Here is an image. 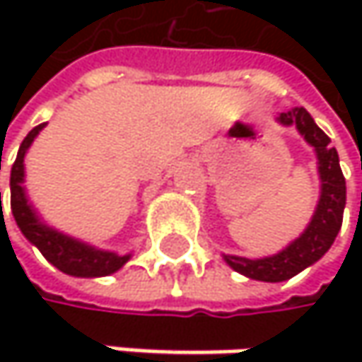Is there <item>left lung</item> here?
<instances>
[{
    "mask_svg": "<svg viewBox=\"0 0 362 362\" xmlns=\"http://www.w3.org/2000/svg\"><path fill=\"white\" fill-rule=\"evenodd\" d=\"M279 121L283 125H296L300 134L306 138L308 144L315 146L317 157H319V174L323 182V192L319 207L315 211L313 222L304 230V235L293 241L287 250L264 257V259H247V257H237V255H224V259L241 274L255 279V281H266V283H279L296 276L317 259H321L327 250L333 245L341 220H344V205H346V180L339 168V157L337 151L331 146V140L325 132L315 123L310 112L304 107H296L289 112H281Z\"/></svg>",
    "mask_w": 362,
    "mask_h": 362,
    "instance_id": "left-lung-1",
    "label": "left lung"
}]
</instances>
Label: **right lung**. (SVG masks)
<instances>
[{
    "instance_id": "add662e5",
    "label": "right lung",
    "mask_w": 362,
    "mask_h": 362,
    "mask_svg": "<svg viewBox=\"0 0 362 362\" xmlns=\"http://www.w3.org/2000/svg\"><path fill=\"white\" fill-rule=\"evenodd\" d=\"M45 123L33 127L27 138L23 140L16 161L12 165V174H10V207L14 214V220L18 224V228L23 230V235L35 245L39 252L43 253V257L54 264L58 270L73 274V276H107L110 272L119 270L129 255H115L110 252H98L86 243H79L71 237H64L47 226H43L37 216L33 214L31 205L27 203L25 197V188H23V178H25V153L31 146L33 138L39 134V129Z\"/></svg>"
}]
</instances>
